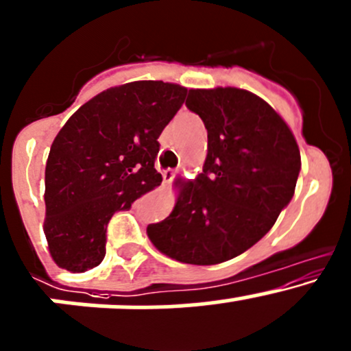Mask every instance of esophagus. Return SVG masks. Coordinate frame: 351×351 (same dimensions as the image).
<instances>
[{
	"mask_svg": "<svg viewBox=\"0 0 351 351\" xmlns=\"http://www.w3.org/2000/svg\"><path fill=\"white\" fill-rule=\"evenodd\" d=\"M161 178H163V185H168V183H171V180L175 178V171H173V169H163V171H161Z\"/></svg>",
	"mask_w": 351,
	"mask_h": 351,
	"instance_id": "34e87169",
	"label": "esophagus"
}]
</instances>
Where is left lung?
I'll return each instance as SVG.
<instances>
[{"label": "left lung", "mask_w": 351, "mask_h": 351, "mask_svg": "<svg viewBox=\"0 0 351 351\" xmlns=\"http://www.w3.org/2000/svg\"><path fill=\"white\" fill-rule=\"evenodd\" d=\"M186 108L208 132L204 173L180 185L171 213L146 232L178 263H225L259 242L291 202L300 147L286 121L243 88H190Z\"/></svg>", "instance_id": "8db88e82"}]
</instances>
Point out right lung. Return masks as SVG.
I'll return each instance as SVG.
<instances>
[{"instance_id": "obj_1", "label": "right lung", "mask_w": 351, "mask_h": 351, "mask_svg": "<svg viewBox=\"0 0 351 351\" xmlns=\"http://www.w3.org/2000/svg\"><path fill=\"white\" fill-rule=\"evenodd\" d=\"M186 90L163 80L110 87L58 131L45 168L43 222L58 267L86 272L101 264L110 217L160 186L158 138Z\"/></svg>"}]
</instances>
